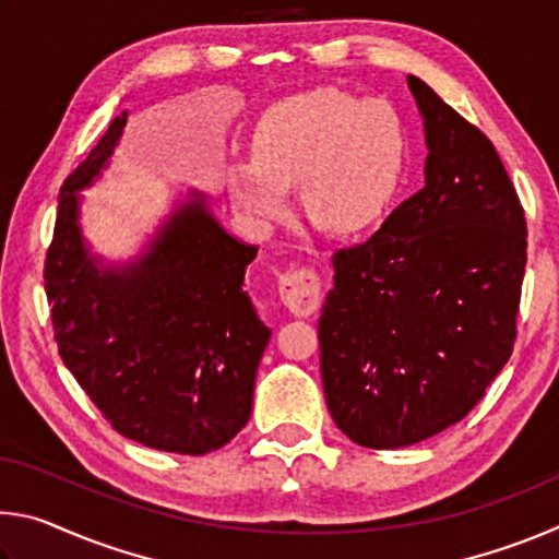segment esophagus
<instances>
[{
	"mask_svg": "<svg viewBox=\"0 0 559 559\" xmlns=\"http://www.w3.org/2000/svg\"><path fill=\"white\" fill-rule=\"evenodd\" d=\"M320 296H323V281L313 266L293 269L281 278V300L293 316L316 313Z\"/></svg>",
	"mask_w": 559,
	"mask_h": 559,
	"instance_id": "obj_1",
	"label": "esophagus"
}]
</instances>
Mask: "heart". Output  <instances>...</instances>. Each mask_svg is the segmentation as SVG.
Wrapping results in <instances>:
<instances>
[{"label": "heart", "mask_w": 559, "mask_h": 559, "mask_svg": "<svg viewBox=\"0 0 559 559\" xmlns=\"http://www.w3.org/2000/svg\"><path fill=\"white\" fill-rule=\"evenodd\" d=\"M406 159L402 120L382 100L337 88L298 93L263 112L251 135V159L226 169L236 210L278 222L290 210L288 187L310 219L353 236L382 219Z\"/></svg>", "instance_id": "b5f03b06"}]
</instances>
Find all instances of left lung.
<instances>
[{
  "mask_svg": "<svg viewBox=\"0 0 559 559\" xmlns=\"http://www.w3.org/2000/svg\"><path fill=\"white\" fill-rule=\"evenodd\" d=\"M427 185L370 239L333 253L318 323L330 416L349 441L402 449L461 421L513 355L527 226L490 140L409 75Z\"/></svg>",
  "mask_w": 559,
  "mask_h": 559,
  "instance_id": "obj_1",
  "label": "left lung"
}]
</instances>
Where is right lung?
<instances>
[{
	"label": "right lung",
	"instance_id": "1",
	"mask_svg": "<svg viewBox=\"0 0 559 559\" xmlns=\"http://www.w3.org/2000/svg\"><path fill=\"white\" fill-rule=\"evenodd\" d=\"M126 112L61 187L44 261L59 355L120 437L202 456L251 416L271 330L243 290L257 246L226 234L200 194L179 206L138 263L98 269L79 229V189L112 155Z\"/></svg>",
	"mask_w": 559,
	"mask_h": 559
}]
</instances>
